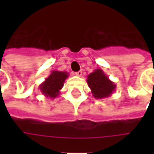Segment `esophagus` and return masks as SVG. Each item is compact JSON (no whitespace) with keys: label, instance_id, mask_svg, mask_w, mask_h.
<instances>
[{"label":"esophagus","instance_id":"obj_1","mask_svg":"<svg viewBox=\"0 0 154 154\" xmlns=\"http://www.w3.org/2000/svg\"><path fill=\"white\" fill-rule=\"evenodd\" d=\"M75 75L77 76V77H81V76L82 75V71H78L77 72H75Z\"/></svg>","mask_w":154,"mask_h":154}]
</instances>
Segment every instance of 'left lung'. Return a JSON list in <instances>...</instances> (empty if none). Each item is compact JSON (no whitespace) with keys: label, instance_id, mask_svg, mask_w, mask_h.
I'll return each mask as SVG.
<instances>
[{"label":"left lung","instance_id":"left-lung-1","mask_svg":"<svg viewBox=\"0 0 154 154\" xmlns=\"http://www.w3.org/2000/svg\"><path fill=\"white\" fill-rule=\"evenodd\" d=\"M87 82L96 99H104L110 97L116 88V85L109 79L103 70H94L87 76Z\"/></svg>","mask_w":154,"mask_h":154}]
</instances>
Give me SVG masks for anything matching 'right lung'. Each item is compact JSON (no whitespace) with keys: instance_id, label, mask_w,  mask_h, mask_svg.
I'll list each match as a JSON object with an SVG mask.
<instances>
[{"instance_id":"1","label":"right lung","mask_w":154,"mask_h":154,"mask_svg":"<svg viewBox=\"0 0 154 154\" xmlns=\"http://www.w3.org/2000/svg\"><path fill=\"white\" fill-rule=\"evenodd\" d=\"M67 77L68 73L67 72L52 71L50 75L39 85L38 88L44 97L54 99L60 95V90Z\"/></svg>"}]
</instances>
